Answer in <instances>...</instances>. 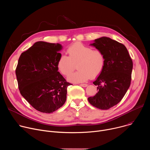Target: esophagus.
<instances>
[{"label": "esophagus", "mask_w": 150, "mask_h": 150, "mask_svg": "<svg viewBox=\"0 0 150 150\" xmlns=\"http://www.w3.org/2000/svg\"><path fill=\"white\" fill-rule=\"evenodd\" d=\"M80 86L82 87H86L88 86V84L87 83H82V84H80Z\"/></svg>", "instance_id": "esophagus-1"}]
</instances>
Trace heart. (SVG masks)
I'll list each match as a JSON object with an SVG mask.
<instances>
[{"label": "heart", "instance_id": "b5f03b06", "mask_svg": "<svg viewBox=\"0 0 150 150\" xmlns=\"http://www.w3.org/2000/svg\"><path fill=\"white\" fill-rule=\"evenodd\" d=\"M69 56L61 54L57 62L58 71L63 75H68L77 63L78 71L70 74L67 79L72 83L87 81L95 78L103 71L105 65V56L102 51L75 42L67 49Z\"/></svg>", "mask_w": 150, "mask_h": 150}]
</instances>
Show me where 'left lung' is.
I'll use <instances>...</instances> for the list:
<instances>
[{"mask_svg": "<svg viewBox=\"0 0 150 150\" xmlns=\"http://www.w3.org/2000/svg\"><path fill=\"white\" fill-rule=\"evenodd\" d=\"M103 52L105 65L93 82L98 93L88 98L89 103L101 110H108L118 104L129 88L132 60L126 47L108 37H102L90 45Z\"/></svg>", "mask_w": 150, "mask_h": 150, "instance_id": "obj_1", "label": "left lung"}]
</instances>
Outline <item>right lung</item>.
I'll use <instances>...</instances> for the list:
<instances>
[{
  "label": "right lung",
  "instance_id": "obj_1",
  "mask_svg": "<svg viewBox=\"0 0 150 150\" xmlns=\"http://www.w3.org/2000/svg\"><path fill=\"white\" fill-rule=\"evenodd\" d=\"M59 43L37 41L21 53L16 69L21 94L37 110L51 113L67 100L71 85L58 72Z\"/></svg>",
  "mask_w": 150,
  "mask_h": 150
}]
</instances>
